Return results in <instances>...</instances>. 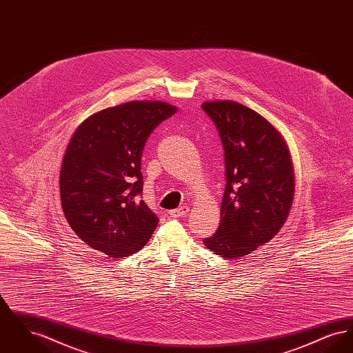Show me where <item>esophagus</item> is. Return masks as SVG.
<instances>
[{
	"label": "esophagus",
	"mask_w": 353,
	"mask_h": 353,
	"mask_svg": "<svg viewBox=\"0 0 353 353\" xmlns=\"http://www.w3.org/2000/svg\"><path fill=\"white\" fill-rule=\"evenodd\" d=\"M188 212H189V208H188V206H180V208H177V209L170 210V212H169V214H170V217L177 219V217L186 216V214H188Z\"/></svg>",
	"instance_id": "esophagus-1"
}]
</instances>
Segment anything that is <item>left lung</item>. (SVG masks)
Returning <instances> with one entry per match:
<instances>
[{
    "instance_id": "1",
    "label": "left lung",
    "mask_w": 353,
    "mask_h": 353,
    "mask_svg": "<svg viewBox=\"0 0 353 353\" xmlns=\"http://www.w3.org/2000/svg\"><path fill=\"white\" fill-rule=\"evenodd\" d=\"M223 147L225 192L219 229L203 245L234 259L274 238L290 213L294 170L279 132L250 108L235 101L202 103Z\"/></svg>"
}]
</instances>
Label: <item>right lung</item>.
<instances>
[{
    "label": "right lung",
    "mask_w": 353,
    "mask_h": 353,
    "mask_svg": "<svg viewBox=\"0 0 353 353\" xmlns=\"http://www.w3.org/2000/svg\"><path fill=\"white\" fill-rule=\"evenodd\" d=\"M177 108L164 101H128L84 120L61 169V200L77 235L112 258L150 241L159 217L143 197L141 154L153 130Z\"/></svg>",
    "instance_id": "obj_1"
}]
</instances>
